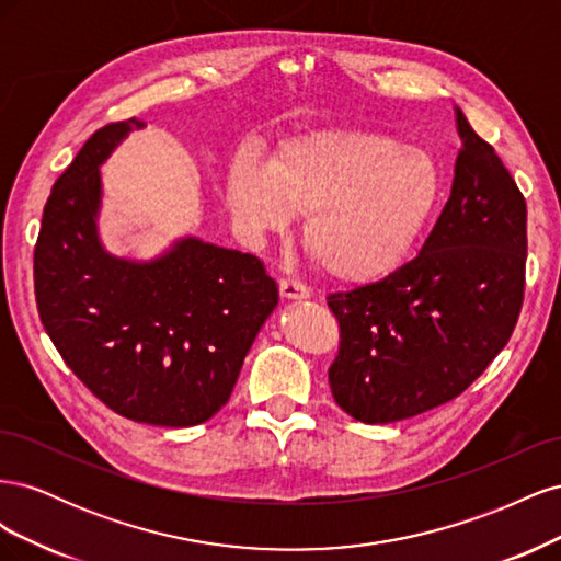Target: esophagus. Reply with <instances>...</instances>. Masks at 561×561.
I'll use <instances>...</instances> for the list:
<instances>
[{"mask_svg":"<svg viewBox=\"0 0 561 561\" xmlns=\"http://www.w3.org/2000/svg\"><path fill=\"white\" fill-rule=\"evenodd\" d=\"M280 297H285V299H307V297H311V290L297 278H283L280 280Z\"/></svg>","mask_w":561,"mask_h":561,"instance_id":"esophagus-1","label":"esophagus"}]
</instances>
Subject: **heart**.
Returning a JSON list of instances; mask_svg holds the SVG:
<instances>
[{
    "instance_id": "b5f03b06",
    "label": "heart",
    "mask_w": 561,
    "mask_h": 561,
    "mask_svg": "<svg viewBox=\"0 0 561 561\" xmlns=\"http://www.w3.org/2000/svg\"><path fill=\"white\" fill-rule=\"evenodd\" d=\"M225 203L254 236L304 215L301 245L336 280H371L396 266L439 194L431 154L383 133L328 128L285 140L266 165L236 157Z\"/></svg>"
}]
</instances>
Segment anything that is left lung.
<instances>
[{
    "label": "left lung",
    "mask_w": 561,
    "mask_h": 561,
    "mask_svg": "<svg viewBox=\"0 0 561 561\" xmlns=\"http://www.w3.org/2000/svg\"><path fill=\"white\" fill-rule=\"evenodd\" d=\"M447 206L414 260L328 297L339 353L336 404L363 423H393L461 396L511 339L524 299L526 201L494 147L456 110Z\"/></svg>",
    "instance_id": "obj_1"
}]
</instances>
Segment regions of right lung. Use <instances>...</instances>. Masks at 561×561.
I'll list each match as a JSON object with an SVG mask.
<instances>
[{"instance_id":"obj_1","label":"right lung","mask_w":561,"mask_h":561,"mask_svg":"<svg viewBox=\"0 0 561 561\" xmlns=\"http://www.w3.org/2000/svg\"><path fill=\"white\" fill-rule=\"evenodd\" d=\"M140 118L107 124L79 149L44 206L35 297L50 342L112 412L186 428L227 404L245 355L278 304L254 254L182 239L151 262L98 239L100 171Z\"/></svg>"}]
</instances>
